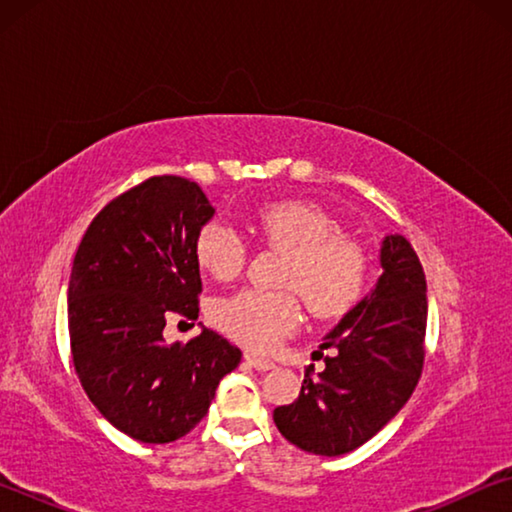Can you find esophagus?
Returning <instances> with one entry per match:
<instances>
[{"label":"esophagus","instance_id":"obj_1","mask_svg":"<svg viewBox=\"0 0 512 512\" xmlns=\"http://www.w3.org/2000/svg\"><path fill=\"white\" fill-rule=\"evenodd\" d=\"M246 363H248V366H253L255 370H262V372L275 368L273 361H268L264 357H257V354H253V352H246Z\"/></svg>","mask_w":512,"mask_h":512}]
</instances>
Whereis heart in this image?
I'll return each instance as SVG.
<instances>
[{"instance_id":"heart-1","label":"heart","mask_w":512,"mask_h":512,"mask_svg":"<svg viewBox=\"0 0 512 512\" xmlns=\"http://www.w3.org/2000/svg\"><path fill=\"white\" fill-rule=\"evenodd\" d=\"M250 228L287 255L280 284L296 290L316 318L343 316L361 300L370 273L366 250L343 237L323 210L300 201L271 203L255 212ZM246 257V241L232 225L212 221L198 232L196 262L214 280H235ZM212 318L246 348L268 350L300 325L302 314L292 291L244 289L216 300Z\"/></svg>"}]
</instances>
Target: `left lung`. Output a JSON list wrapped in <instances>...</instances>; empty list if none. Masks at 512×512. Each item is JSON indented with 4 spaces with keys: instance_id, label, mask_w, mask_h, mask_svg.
<instances>
[{
    "instance_id": "left-lung-1",
    "label": "left lung",
    "mask_w": 512,
    "mask_h": 512,
    "mask_svg": "<svg viewBox=\"0 0 512 512\" xmlns=\"http://www.w3.org/2000/svg\"><path fill=\"white\" fill-rule=\"evenodd\" d=\"M379 262L375 289L320 345L334 348L325 370L314 379L309 366L298 400L273 411L282 436L305 452L341 456L368 443L418 386L427 332L422 264L402 235L381 241Z\"/></svg>"
}]
</instances>
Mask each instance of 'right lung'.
Returning a JSON list of instances; mask_svg holds the SVG:
<instances>
[{
	"mask_svg": "<svg viewBox=\"0 0 512 512\" xmlns=\"http://www.w3.org/2000/svg\"><path fill=\"white\" fill-rule=\"evenodd\" d=\"M212 216L192 180L153 176L112 198L76 250L67 289L76 375L103 418L140 443L192 431L241 361L207 327L185 345L162 336L171 316L198 318L196 239Z\"/></svg>",
	"mask_w": 512,
	"mask_h": 512,
	"instance_id": "1",
	"label": "right lung"
}]
</instances>
